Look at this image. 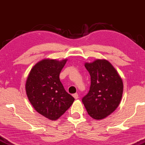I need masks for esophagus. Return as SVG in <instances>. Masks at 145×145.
I'll return each instance as SVG.
<instances>
[{"instance_id": "34e87169", "label": "esophagus", "mask_w": 145, "mask_h": 145, "mask_svg": "<svg viewBox=\"0 0 145 145\" xmlns=\"http://www.w3.org/2000/svg\"><path fill=\"white\" fill-rule=\"evenodd\" d=\"M73 97H74L75 99H77L78 98V93H74L73 94Z\"/></svg>"}]
</instances>
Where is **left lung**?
Returning a JSON list of instances; mask_svg holds the SVG:
<instances>
[{
	"label": "left lung",
	"instance_id": "8db88e82",
	"mask_svg": "<svg viewBox=\"0 0 145 145\" xmlns=\"http://www.w3.org/2000/svg\"><path fill=\"white\" fill-rule=\"evenodd\" d=\"M84 65L91 76V86L82 101L91 118L103 119L114 112L120 103L122 80L107 60L97 59Z\"/></svg>",
	"mask_w": 145,
	"mask_h": 145
}]
</instances>
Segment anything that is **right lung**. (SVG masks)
I'll use <instances>...</instances> for the list:
<instances>
[{
	"label": "right lung",
	"mask_w": 145,
	"mask_h": 145,
	"mask_svg": "<svg viewBox=\"0 0 145 145\" xmlns=\"http://www.w3.org/2000/svg\"><path fill=\"white\" fill-rule=\"evenodd\" d=\"M67 61L50 59L40 61L31 69L26 81L29 101L38 112L51 120L60 118L74 101L59 80V74Z\"/></svg>",
	"instance_id": "add662e5"
}]
</instances>
